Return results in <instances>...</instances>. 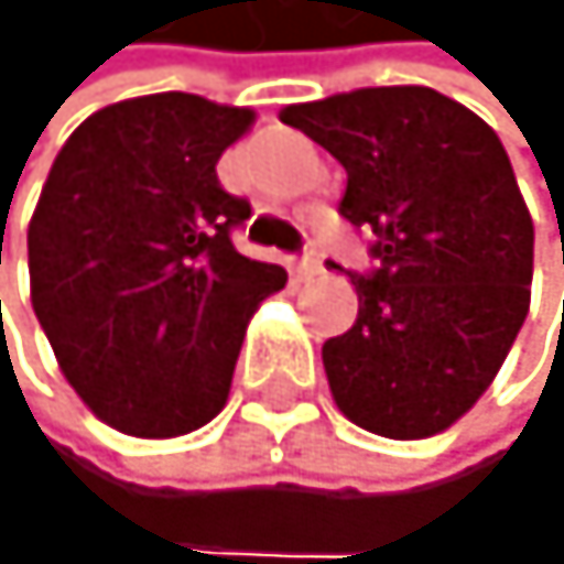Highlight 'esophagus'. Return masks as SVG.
Returning <instances> with one entry per match:
<instances>
[{"label":"esophagus","instance_id":"1","mask_svg":"<svg viewBox=\"0 0 564 564\" xmlns=\"http://www.w3.org/2000/svg\"><path fill=\"white\" fill-rule=\"evenodd\" d=\"M291 269H295V276H317L321 273V254L317 250H310V254H302Z\"/></svg>","mask_w":564,"mask_h":564}]
</instances>
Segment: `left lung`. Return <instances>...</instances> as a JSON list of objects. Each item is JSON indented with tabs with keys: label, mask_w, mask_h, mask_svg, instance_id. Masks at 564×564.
<instances>
[{
	"label": "left lung",
	"mask_w": 564,
	"mask_h": 564,
	"mask_svg": "<svg viewBox=\"0 0 564 564\" xmlns=\"http://www.w3.org/2000/svg\"><path fill=\"white\" fill-rule=\"evenodd\" d=\"M347 169L339 217L369 232L358 321L321 347L358 429L424 440L488 391L529 314L532 217L499 135L432 88H361L288 106Z\"/></svg>",
	"instance_id": "8db88e82"
}]
</instances>
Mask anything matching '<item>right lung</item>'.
Wrapping results in <instances>:
<instances>
[{"mask_svg": "<svg viewBox=\"0 0 564 564\" xmlns=\"http://www.w3.org/2000/svg\"><path fill=\"white\" fill-rule=\"evenodd\" d=\"M254 113L162 91L65 140L29 225L32 310L65 380L117 432L169 440L225 410L247 321L288 284L239 254L250 203L217 162Z\"/></svg>", "mask_w": 564, "mask_h": 564, "instance_id": "right-lung-1", "label": "right lung"}]
</instances>
